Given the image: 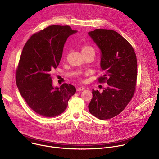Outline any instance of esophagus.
Masks as SVG:
<instances>
[{
	"label": "esophagus",
	"instance_id": "34e87169",
	"mask_svg": "<svg viewBox=\"0 0 159 159\" xmlns=\"http://www.w3.org/2000/svg\"><path fill=\"white\" fill-rule=\"evenodd\" d=\"M84 89H85V88L84 87H79L77 89V91H80V90H82Z\"/></svg>",
	"mask_w": 159,
	"mask_h": 159
}]
</instances>
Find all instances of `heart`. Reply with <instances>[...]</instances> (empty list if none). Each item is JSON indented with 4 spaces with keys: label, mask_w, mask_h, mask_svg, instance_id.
I'll list each match as a JSON object with an SVG mask.
<instances>
[{
    "label": "heart",
    "mask_w": 159,
    "mask_h": 159,
    "mask_svg": "<svg viewBox=\"0 0 159 159\" xmlns=\"http://www.w3.org/2000/svg\"><path fill=\"white\" fill-rule=\"evenodd\" d=\"M82 52L83 53H88V52H94V50L93 47H90V46H84L83 47L82 49Z\"/></svg>",
    "instance_id": "heart-1"
}]
</instances>
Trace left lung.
Listing matches in <instances>:
<instances>
[{
	"label": "left lung",
	"mask_w": 159,
	"mask_h": 159,
	"mask_svg": "<svg viewBox=\"0 0 159 159\" xmlns=\"http://www.w3.org/2000/svg\"><path fill=\"white\" fill-rule=\"evenodd\" d=\"M101 51V68L105 72L99 82L107 87L100 93L93 89L88 107L93 115L107 120L119 115L131 101L137 78V61L129 42L111 30L96 29L88 33Z\"/></svg>",
	"instance_id": "8db88e82"
}]
</instances>
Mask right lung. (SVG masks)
Instances as JSON below:
<instances>
[{"mask_svg": "<svg viewBox=\"0 0 159 159\" xmlns=\"http://www.w3.org/2000/svg\"><path fill=\"white\" fill-rule=\"evenodd\" d=\"M77 32L69 26H50L32 35L22 50L16 84L27 104L39 115L61 114L76 92L70 84L54 87L50 73L59 65L67 38Z\"/></svg>", "mask_w": 159, "mask_h": 159, "instance_id": "right-lung-1", "label": "right lung"}]
</instances>
